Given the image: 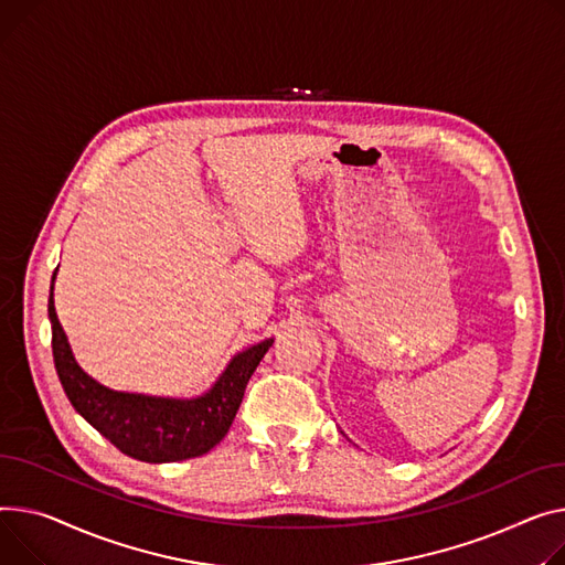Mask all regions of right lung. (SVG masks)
Listing matches in <instances>:
<instances>
[{"instance_id":"1","label":"right lung","mask_w":565,"mask_h":565,"mask_svg":"<svg viewBox=\"0 0 565 565\" xmlns=\"http://www.w3.org/2000/svg\"><path fill=\"white\" fill-rule=\"evenodd\" d=\"M47 311L54 365L70 404L122 455L147 463L202 457L227 436L247 382L273 345V341H263L234 356L215 386L198 399L147 397L110 391L88 377L72 356L52 295Z\"/></svg>"}]
</instances>
